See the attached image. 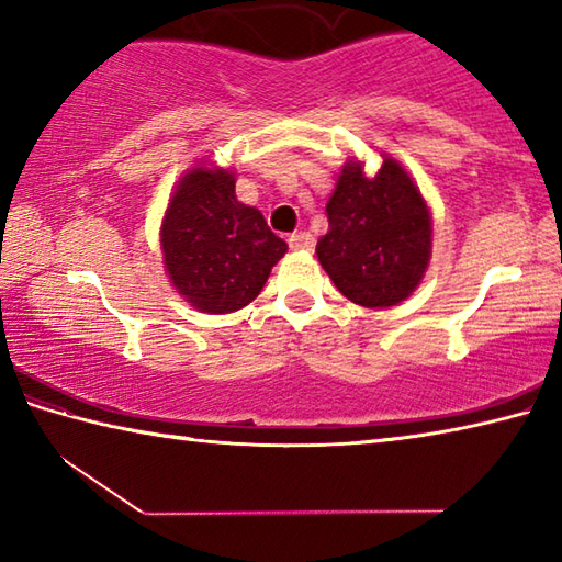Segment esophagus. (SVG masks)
<instances>
[{
  "mask_svg": "<svg viewBox=\"0 0 562 562\" xmlns=\"http://www.w3.org/2000/svg\"><path fill=\"white\" fill-rule=\"evenodd\" d=\"M288 245L292 247V250H312V247H315V237H312L310 233L300 231V233H292L288 237Z\"/></svg>",
  "mask_w": 562,
  "mask_h": 562,
  "instance_id": "esophagus-1",
  "label": "esophagus"
}]
</instances>
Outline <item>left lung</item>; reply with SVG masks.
<instances>
[{"label": "left lung", "instance_id": "obj_1", "mask_svg": "<svg viewBox=\"0 0 562 562\" xmlns=\"http://www.w3.org/2000/svg\"><path fill=\"white\" fill-rule=\"evenodd\" d=\"M327 221L317 258L347 300L392 307L422 282L431 255V217L396 160L386 158L372 178L359 164L345 166L327 203Z\"/></svg>", "mask_w": 562, "mask_h": 562}]
</instances>
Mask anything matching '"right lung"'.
<instances>
[{
  "label": "right lung",
  "mask_w": 562,
  "mask_h": 562,
  "mask_svg": "<svg viewBox=\"0 0 562 562\" xmlns=\"http://www.w3.org/2000/svg\"><path fill=\"white\" fill-rule=\"evenodd\" d=\"M166 268L193 307L227 315L258 297L288 245L260 211L235 195L227 170L193 168L180 180L160 231Z\"/></svg>",
  "instance_id": "right-lung-1"
}]
</instances>
